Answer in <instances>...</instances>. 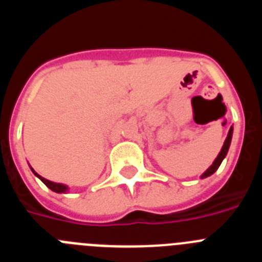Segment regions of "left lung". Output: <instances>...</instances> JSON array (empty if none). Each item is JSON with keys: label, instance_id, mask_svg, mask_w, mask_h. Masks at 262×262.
Segmentation results:
<instances>
[{"label": "left lung", "instance_id": "left-lung-1", "mask_svg": "<svg viewBox=\"0 0 262 262\" xmlns=\"http://www.w3.org/2000/svg\"><path fill=\"white\" fill-rule=\"evenodd\" d=\"M232 134H233V127L231 126L230 131H228V135H227L226 140H224V144L223 147H222L221 152H219V155L216 156V159L214 160V163L211 164V165L209 166V169L206 170L203 174H201V178H206V177H210L211 174H214L215 172L217 170V168L221 166L222 161L224 160V157L227 156V152H228V149H230V145H231V140H232Z\"/></svg>", "mask_w": 262, "mask_h": 262}]
</instances>
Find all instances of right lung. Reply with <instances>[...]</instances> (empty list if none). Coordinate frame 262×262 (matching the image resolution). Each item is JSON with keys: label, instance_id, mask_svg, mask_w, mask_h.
Masks as SVG:
<instances>
[{"label": "right lung", "instance_id": "obj_1", "mask_svg": "<svg viewBox=\"0 0 262 262\" xmlns=\"http://www.w3.org/2000/svg\"><path fill=\"white\" fill-rule=\"evenodd\" d=\"M30 168H31V166H30ZM31 170H32V173H34V174H35L36 177H38L39 180H40V181L46 185V186L50 187L51 190L55 191V193L61 194V193H68V191H69V187L67 186V185L59 184V182H52V181H50V180H46L45 177H41V176H39L38 173H36L35 170H34V169H32V168H31Z\"/></svg>", "mask_w": 262, "mask_h": 262}]
</instances>
